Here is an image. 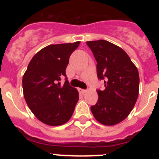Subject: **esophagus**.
<instances>
[{
	"label": "esophagus",
	"instance_id": "1",
	"mask_svg": "<svg viewBox=\"0 0 159 159\" xmlns=\"http://www.w3.org/2000/svg\"><path fill=\"white\" fill-rule=\"evenodd\" d=\"M78 91H79V92H80V93H81V94H84V93H85V92H87L86 90L82 89V88H79Z\"/></svg>",
	"mask_w": 159,
	"mask_h": 159
}]
</instances>
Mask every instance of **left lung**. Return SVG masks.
Masks as SVG:
<instances>
[{
	"label": "left lung",
	"mask_w": 159,
	"mask_h": 159,
	"mask_svg": "<svg viewBox=\"0 0 159 159\" xmlns=\"http://www.w3.org/2000/svg\"><path fill=\"white\" fill-rule=\"evenodd\" d=\"M97 61V75L104 80L105 89L98 90V102L91 107L97 121L113 126L130 115L138 99L139 75L128 55L104 40L87 41Z\"/></svg>",
	"instance_id": "obj_1"
}]
</instances>
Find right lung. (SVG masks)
<instances>
[{
  "label": "right lung",
  "instance_id": "add662e5",
  "mask_svg": "<svg viewBox=\"0 0 159 159\" xmlns=\"http://www.w3.org/2000/svg\"><path fill=\"white\" fill-rule=\"evenodd\" d=\"M75 43L50 44L32 57L22 79L25 99L29 109L40 122L48 126H60L72 116L79 100V92L60 81L71 53L80 45Z\"/></svg>",
  "mask_w": 159,
  "mask_h": 159
}]
</instances>
